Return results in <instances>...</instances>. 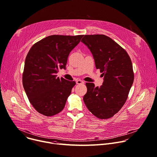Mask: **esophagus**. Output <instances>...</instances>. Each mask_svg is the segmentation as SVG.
Returning <instances> with one entry per match:
<instances>
[{
  "instance_id": "1",
  "label": "esophagus",
  "mask_w": 157,
  "mask_h": 157,
  "mask_svg": "<svg viewBox=\"0 0 157 157\" xmlns=\"http://www.w3.org/2000/svg\"><path fill=\"white\" fill-rule=\"evenodd\" d=\"M76 84H84V81H82V80L78 79V80L76 81Z\"/></svg>"
}]
</instances>
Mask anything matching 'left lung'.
<instances>
[{
  "label": "left lung",
  "mask_w": 157,
  "mask_h": 157,
  "mask_svg": "<svg viewBox=\"0 0 157 157\" xmlns=\"http://www.w3.org/2000/svg\"><path fill=\"white\" fill-rule=\"evenodd\" d=\"M81 42L93 54L96 69L104 77L101 87L86 82L84 102L99 119H109L125 104L132 86L134 75L130 56L113 39L104 35H84Z\"/></svg>",
  "instance_id": "left-lung-1"
}]
</instances>
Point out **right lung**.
Wrapping results in <instances>:
<instances>
[{"label": "right lung", "mask_w": 157, "mask_h": 157, "mask_svg": "<svg viewBox=\"0 0 157 157\" xmlns=\"http://www.w3.org/2000/svg\"><path fill=\"white\" fill-rule=\"evenodd\" d=\"M83 35H50L35 43L25 61L22 77L30 102L39 113L52 116L63 109L75 81L56 77L66 69L70 53Z\"/></svg>", "instance_id": "1"}]
</instances>
